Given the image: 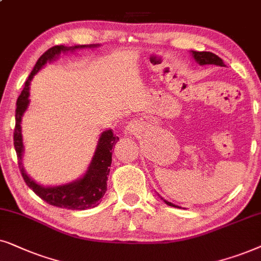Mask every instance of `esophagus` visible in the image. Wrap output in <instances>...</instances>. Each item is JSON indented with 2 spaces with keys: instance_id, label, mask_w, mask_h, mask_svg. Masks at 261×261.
<instances>
[{
  "instance_id": "esophagus-1",
  "label": "esophagus",
  "mask_w": 261,
  "mask_h": 261,
  "mask_svg": "<svg viewBox=\"0 0 261 261\" xmlns=\"http://www.w3.org/2000/svg\"><path fill=\"white\" fill-rule=\"evenodd\" d=\"M127 130H128V131H130V133H131V131H133V130H134V125H133V124L127 125Z\"/></svg>"
}]
</instances>
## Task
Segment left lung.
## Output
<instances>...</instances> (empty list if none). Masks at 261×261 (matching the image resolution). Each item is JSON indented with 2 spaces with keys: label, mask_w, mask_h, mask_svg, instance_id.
Wrapping results in <instances>:
<instances>
[{
  "label": "left lung",
  "mask_w": 261,
  "mask_h": 261,
  "mask_svg": "<svg viewBox=\"0 0 261 261\" xmlns=\"http://www.w3.org/2000/svg\"><path fill=\"white\" fill-rule=\"evenodd\" d=\"M192 56L194 57V60L197 61V63L199 65H206V64H214V65H217V67H225L223 61L221 60L218 56H216L213 52H206V51H203V52H198V51H192ZM165 203L167 205L169 206H174V207H179L174 205L173 203H169V201L165 200Z\"/></svg>",
  "instance_id": "obj_1"
}]
</instances>
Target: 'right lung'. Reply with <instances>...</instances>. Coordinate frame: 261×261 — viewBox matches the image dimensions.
<instances>
[{"instance_id":"obj_1","label":"right lung","mask_w":261,"mask_h":261,"mask_svg":"<svg viewBox=\"0 0 261 261\" xmlns=\"http://www.w3.org/2000/svg\"><path fill=\"white\" fill-rule=\"evenodd\" d=\"M96 45H81V46L67 47L63 45H56L48 48L40 56L37 61L32 72L29 79L26 80L25 87H23L21 94L19 95L16 101L15 110V128H14V148H15L17 155V165H19L20 172H21L22 179L25 180L26 185L40 197L41 199L46 201L50 205L62 207V209L69 210H86L92 209L99 205L100 199L107 191V179H109L110 167L112 162V148L119 140L114 136L112 130H107L101 134L99 138V144L96 147L94 158L88 167V171L83 175V178L76 180L74 182L67 184V185L56 186V187H43L34 182L29 175L23 171L21 163V155L23 151L22 136H21V118L29 106V95H30V83L33 76L40 70V68L45 65L48 61L55 60L61 52L69 50H75L79 47H94Z\"/></svg>"}]
</instances>
